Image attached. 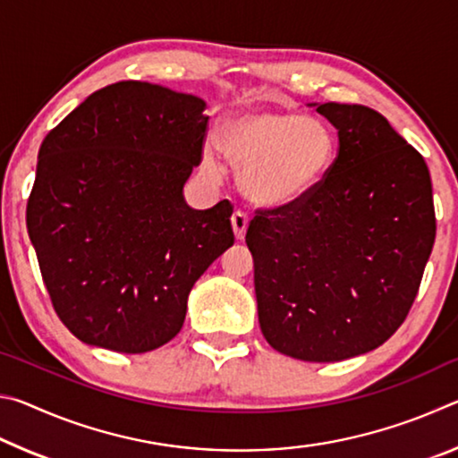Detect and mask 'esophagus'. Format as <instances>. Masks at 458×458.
I'll return each mask as SVG.
<instances>
[{"instance_id":"esophagus-1","label":"esophagus","mask_w":458,"mask_h":458,"mask_svg":"<svg viewBox=\"0 0 458 458\" xmlns=\"http://www.w3.org/2000/svg\"><path fill=\"white\" fill-rule=\"evenodd\" d=\"M248 222H250V218H248L246 212L236 210L234 214H232V228H234V234H236L238 240L244 238L246 228H248Z\"/></svg>"}]
</instances>
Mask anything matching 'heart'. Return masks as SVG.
Wrapping results in <instances>:
<instances>
[{
  "label": "heart",
  "mask_w": 458,
  "mask_h": 458,
  "mask_svg": "<svg viewBox=\"0 0 458 458\" xmlns=\"http://www.w3.org/2000/svg\"><path fill=\"white\" fill-rule=\"evenodd\" d=\"M218 145L246 196L267 208L294 206L311 196L335 159V135L327 123L278 108L232 117ZM204 167L216 169L212 155H204Z\"/></svg>",
  "instance_id": "obj_1"
}]
</instances>
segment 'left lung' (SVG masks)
I'll return each mask as SVG.
<instances>
[{
    "label": "left lung",
    "mask_w": 458,
    "mask_h": 458,
    "mask_svg": "<svg viewBox=\"0 0 458 458\" xmlns=\"http://www.w3.org/2000/svg\"><path fill=\"white\" fill-rule=\"evenodd\" d=\"M337 129L327 175L303 201L259 210L246 232L262 335L303 361H341L390 339L437 236L420 153L363 105H317Z\"/></svg>",
    "instance_id": "left-lung-1"
}]
</instances>
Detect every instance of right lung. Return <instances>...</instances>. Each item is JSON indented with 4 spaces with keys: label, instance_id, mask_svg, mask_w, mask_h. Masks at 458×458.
Returning a JSON list of instances; mask_svg holds the SVG:
<instances>
[{
    "label": "right lung",
    "instance_id": "1",
    "mask_svg": "<svg viewBox=\"0 0 458 458\" xmlns=\"http://www.w3.org/2000/svg\"><path fill=\"white\" fill-rule=\"evenodd\" d=\"M206 103L123 81L81 103L40 145L26 224L52 307L72 335L121 353L180 333L193 283L234 244L232 204L193 210Z\"/></svg>",
    "mask_w": 458,
    "mask_h": 458
}]
</instances>
